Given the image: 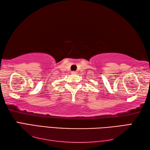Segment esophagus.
<instances>
[{"instance_id":"obj_1","label":"esophagus","mask_w":150,"mask_h":150,"mask_svg":"<svg viewBox=\"0 0 150 150\" xmlns=\"http://www.w3.org/2000/svg\"><path fill=\"white\" fill-rule=\"evenodd\" d=\"M71 73H72V74H77V72L75 71H73L71 72Z\"/></svg>"}]
</instances>
